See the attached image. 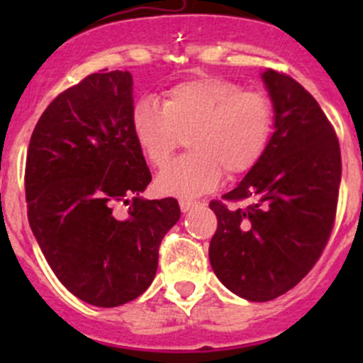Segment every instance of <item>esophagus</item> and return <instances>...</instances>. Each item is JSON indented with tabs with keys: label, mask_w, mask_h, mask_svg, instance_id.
Returning a JSON list of instances; mask_svg holds the SVG:
<instances>
[{
	"label": "esophagus",
	"mask_w": 363,
	"mask_h": 363,
	"mask_svg": "<svg viewBox=\"0 0 363 363\" xmlns=\"http://www.w3.org/2000/svg\"><path fill=\"white\" fill-rule=\"evenodd\" d=\"M200 202H196V200H189V199H179V207H181L182 212H188L189 208L196 207Z\"/></svg>",
	"instance_id": "34e87169"
}]
</instances>
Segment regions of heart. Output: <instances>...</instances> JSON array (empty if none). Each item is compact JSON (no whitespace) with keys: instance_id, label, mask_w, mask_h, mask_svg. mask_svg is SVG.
Here are the masks:
<instances>
[{"instance_id":"heart-1","label":"heart","mask_w":363,"mask_h":363,"mask_svg":"<svg viewBox=\"0 0 363 363\" xmlns=\"http://www.w3.org/2000/svg\"><path fill=\"white\" fill-rule=\"evenodd\" d=\"M145 160L163 167L184 144L191 151L161 170L156 186L168 195H200L221 179L239 177L265 155L274 131V104L219 77L188 80L164 93L163 105L145 98L131 113Z\"/></svg>"}]
</instances>
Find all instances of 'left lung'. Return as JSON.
Segmentation results:
<instances>
[{
	"mask_svg": "<svg viewBox=\"0 0 363 363\" xmlns=\"http://www.w3.org/2000/svg\"><path fill=\"white\" fill-rule=\"evenodd\" d=\"M263 80L276 112L269 147L235 189L208 203L218 218L212 270L251 302L284 295L316 265L334 228L342 170L337 135L313 94L276 69Z\"/></svg>",
	"mask_w": 363,
	"mask_h": 363,
	"instance_id": "obj_1",
	"label": "left lung"
}]
</instances>
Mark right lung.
Listing matches in <instances>:
<instances>
[{"label": "right lung", "instance_id": "add662e5", "mask_svg": "<svg viewBox=\"0 0 363 363\" xmlns=\"http://www.w3.org/2000/svg\"><path fill=\"white\" fill-rule=\"evenodd\" d=\"M130 72L91 73L57 94L33 130L24 172L28 219L65 288L116 307L152 283L163 237L181 218L175 199L142 200L151 172L131 126ZM130 203L128 216L113 214Z\"/></svg>", "mask_w": 363, "mask_h": 363}]
</instances>
